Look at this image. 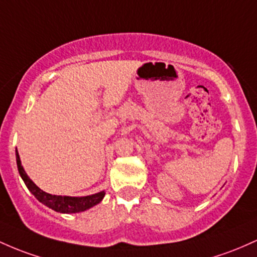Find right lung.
Segmentation results:
<instances>
[{
    "mask_svg": "<svg viewBox=\"0 0 257 257\" xmlns=\"http://www.w3.org/2000/svg\"><path fill=\"white\" fill-rule=\"evenodd\" d=\"M16 158L20 177L23 178L25 186L28 187V189L31 192V194H33L40 203H42L43 205L54 210V211L60 212V214H76V212H82L91 209V207H93L94 205H97V204H99L100 201L103 200V198H104V191L98 192L96 194L86 195V197L53 195L50 194V193L43 192L42 189H40L27 175L24 167L22 165V161H20L18 151H16Z\"/></svg>",
    "mask_w": 257,
    "mask_h": 257,
    "instance_id": "right-lung-1",
    "label": "right lung"
}]
</instances>
